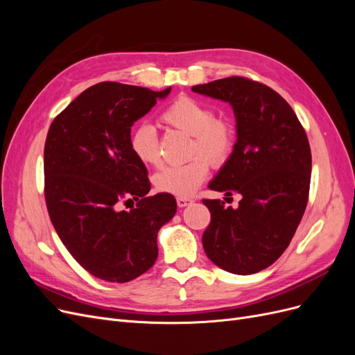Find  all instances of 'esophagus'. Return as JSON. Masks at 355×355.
<instances>
[{
    "label": "esophagus",
    "mask_w": 355,
    "mask_h": 355,
    "mask_svg": "<svg viewBox=\"0 0 355 355\" xmlns=\"http://www.w3.org/2000/svg\"><path fill=\"white\" fill-rule=\"evenodd\" d=\"M176 201H178V206H179V207H187L188 204L192 202V200L188 198V197H178Z\"/></svg>",
    "instance_id": "1"
}]
</instances>
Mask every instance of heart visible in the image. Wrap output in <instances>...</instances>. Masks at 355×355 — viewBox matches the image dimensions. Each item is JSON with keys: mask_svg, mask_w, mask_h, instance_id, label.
<instances>
[{"mask_svg": "<svg viewBox=\"0 0 355 355\" xmlns=\"http://www.w3.org/2000/svg\"><path fill=\"white\" fill-rule=\"evenodd\" d=\"M161 121L191 135L189 154L202 155L161 170L155 176V187L178 197H189L209 175L210 163L220 166L228 159L234 148V125L227 118L214 116L209 103L191 96H179L171 102L161 114ZM130 148L141 163L159 164L158 135L153 124L141 123L133 128Z\"/></svg>", "mask_w": 355, "mask_h": 355, "instance_id": "obj_1", "label": "heart"}]
</instances>
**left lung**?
Wrapping results in <instances>:
<instances>
[{
    "instance_id": "8db88e82",
    "label": "left lung",
    "mask_w": 355,
    "mask_h": 355,
    "mask_svg": "<svg viewBox=\"0 0 355 355\" xmlns=\"http://www.w3.org/2000/svg\"><path fill=\"white\" fill-rule=\"evenodd\" d=\"M192 92L228 102L237 142L213 191L241 196L237 209L202 200L211 214L202 234L209 259L222 270L250 275L272 265L292 241L306 209L311 149L295 111L265 84L230 77L198 84Z\"/></svg>"
}]
</instances>
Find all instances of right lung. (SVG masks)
<instances>
[{
  "label": "right lung",
  "mask_w": 355,
  "mask_h": 355,
  "mask_svg": "<svg viewBox=\"0 0 355 355\" xmlns=\"http://www.w3.org/2000/svg\"><path fill=\"white\" fill-rule=\"evenodd\" d=\"M171 87L153 92L105 81L53 120L44 146V196L53 227L85 271L135 280L158 256L157 234L176 213L171 194L148 197V171L130 148L132 125ZM132 199L138 201L123 211Z\"/></svg>",
  "instance_id": "1"
}]
</instances>
